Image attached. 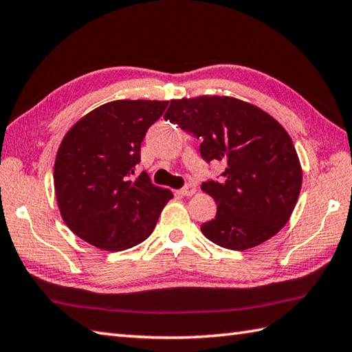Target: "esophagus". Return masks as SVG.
Instances as JSON below:
<instances>
[{
  "instance_id": "34e87169",
  "label": "esophagus",
  "mask_w": 352,
  "mask_h": 352,
  "mask_svg": "<svg viewBox=\"0 0 352 352\" xmlns=\"http://www.w3.org/2000/svg\"><path fill=\"white\" fill-rule=\"evenodd\" d=\"M195 192H196L195 184H187L183 187L182 190H179V193H182L183 196H192V195H195Z\"/></svg>"
}]
</instances>
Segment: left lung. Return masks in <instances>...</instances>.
I'll use <instances>...</instances> for the list:
<instances>
[{"label":"left lung","instance_id":"left-lung-1","mask_svg":"<svg viewBox=\"0 0 352 352\" xmlns=\"http://www.w3.org/2000/svg\"><path fill=\"white\" fill-rule=\"evenodd\" d=\"M165 120L201 139V156L225 163L223 182L202 183L217 214L201 225L217 246L248 250L287 225L303 173L288 132L258 106L230 96L173 99Z\"/></svg>","mask_w":352,"mask_h":352}]
</instances>
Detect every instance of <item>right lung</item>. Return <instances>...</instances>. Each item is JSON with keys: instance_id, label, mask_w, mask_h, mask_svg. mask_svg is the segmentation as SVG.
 Wrapping results in <instances>:
<instances>
[{"instance_id": "obj_1", "label": "right lung", "mask_w": 352, "mask_h": 352, "mask_svg": "<svg viewBox=\"0 0 352 352\" xmlns=\"http://www.w3.org/2000/svg\"><path fill=\"white\" fill-rule=\"evenodd\" d=\"M168 100H113L70 127L54 165V187L64 223L102 250L118 252L151 235L173 192L135 175L141 142Z\"/></svg>"}]
</instances>
